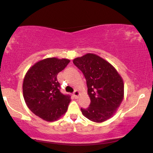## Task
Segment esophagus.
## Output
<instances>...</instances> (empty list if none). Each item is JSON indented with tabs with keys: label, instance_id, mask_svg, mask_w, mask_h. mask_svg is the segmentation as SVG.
<instances>
[{
	"label": "esophagus",
	"instance_id": "1",
	"mask_svg": "<svg viewBox=\"0 0 153 153\" xmlns=\"http://www.w3.org/2000/svg\"><path fill=\"white\" fill-rule=\"evenodd\" d=\"M79 94H80V93H79V91H77V90H76V91H75L74 93H73V96H74V98H77L79 97Z\"/></svg>",
	"mask_w": 153,
	"mask_h": 153
}]
</instances>
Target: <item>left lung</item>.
I'll return each mask as SVG.
<instances>
[{"mask_svg":"<svg viewBox=\"0 0 153 153\" xmlns=\"http://www.w3.org/2000/svg\"><path fill=\"white\" fill-rule=\"evenodd\" d=\"M73 62L85 77L91 99L88 108H81L82 114L96 123L109 119L123 99L122 77L111 64L95 54L87 53L74 59Z\"/></svg>","mask_w":153,"mask_h":153,"instance_id":"8db88e82","label":"left lung"}]
</instances>
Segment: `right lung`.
Here are the masks:
<instances>
[{"label": "right lung", "instance_id": "add662e5", "mask_svg": "<svg viewBox=\"0 0 153 153\" xmlns=\"http://www.w3.org/2000/svg\"><path fill=\"white\" fill-rule=\"evenodd\" d=\"M69 62L68 59L46 58L34 64L25 76V102L32 112L46 121L57 120L67 111L71 96L61 93L57 76Z\"/></svg>", "mask_w": 153, "mask_h": 153}]
</instances>
